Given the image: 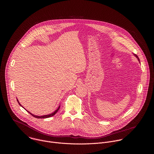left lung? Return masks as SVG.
<instances>
[{"instance_id": "left-lung-1", "label": "left lung", "mask_w": 154, "mask_h": 154, "mask_svg": "<svg viewBox=\"0 0 154 154\" xmlns=\"http://www.w3.org/2000/svg\"><path fill=\"white\" fill-rule=\"evenodd\" d=\"M134 56H136V58H137V59H138V60H139V58H138V57H137V55H136V54H134Z\"/></svg>"}]
</instances>
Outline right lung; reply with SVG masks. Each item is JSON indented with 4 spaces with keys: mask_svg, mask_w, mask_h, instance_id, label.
I'll return each instance as SVG.
<instances>
[{
    "mask_svg": "<svg viewBox=\"0 0 154 154\" xmlns=\"http://www.w3.org/2000/svg\"><path fill=\"white\" fill-rule=\"evenodd\" d=\"M17 101H18V104L21 106H22L21 105V104L19 103V101H18V99H17ZM59 109H60V106H59V107L57 108V109L56 110H55L53 112H52L51 114H48V115H44V116H35V115H34V114H32V113H31L30 112H29L28 111H27V110H26V111H27L30 114H31L32 116H34V117H35V118H37V119H45V118H48V117H51V116H53L59 110Z\"/></svg>",
    "mask_w": 154,
    "mask_h": 154,
    "instance_id": "1",
    "label": "right lung"
}]
</instances>
